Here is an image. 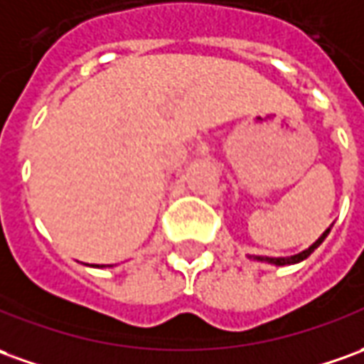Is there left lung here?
I'll use <instances>...</instances> for the list:
<instances>
[{"instance_id":"left-lung-1","label":"left lung","mask_w":364,"mask_h":364,"mask_svg":"<svg viewBox=\"0 0 364 364\" xmlns=\"http://www.w3.org/2000/svg\"><path fill=\"white\" fill-rule=\"evenodd\" d=\"M327 234H329V230H325V232H323V235H321L319 240H317V242H315L311 247H307L305 252H301V254H297V255H291V257H259V255H257V257H254V259H257V262L273 263V265H289V263H299V262H303L305 257H309V255H311L313 252H315V250H317V247L323 244V240L327 237Z\"/></svg>"}]
</instances>
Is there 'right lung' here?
<instances>
[{
	"label": "right lung",
	"instance_id": "1",
	"mask_svg": "<svg viewBox=\"0 0 364 364\" xmlns=\"http://www.w3.org/2000/svg\"><path fill=\"white\" fill-rule=\"evenodd\" d=\"M95 267H99V265H95Z\"/></svg>",
	"mask_w": 364,
	"mask_h": 364
}]
</instances>
